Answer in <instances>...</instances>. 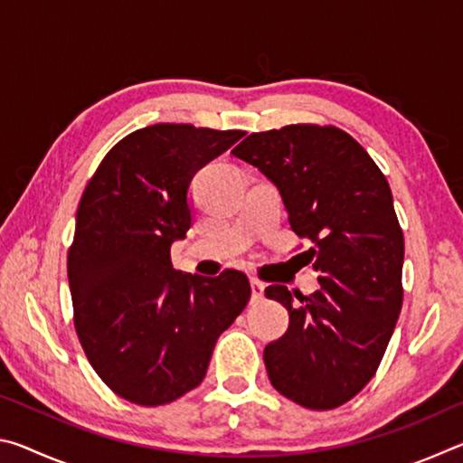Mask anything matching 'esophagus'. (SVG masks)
I'll return each instance as SVG.
<instances>
[{
  "label": "esophagus",
  "mask_w": 463,
  "mask_h": 463,
  "mask_svg": "<svg viewBox=\"0 0 463 463\" xmlns=\"http://www.w3.org/2000/svg\"><path fill=\"white\" fill-rule=\"evenodd\" d=\"M265 294V284L260 279H250V300L253 302H261Z\"/></svg>",
  "instance_id": "obj_1"
}]
</instances>
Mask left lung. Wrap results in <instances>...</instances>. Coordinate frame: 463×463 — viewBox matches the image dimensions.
I'll return each mask as SVG.
<instances>
[{"instance_id": "8db88e82", "label": "left lung", "mask_w": 463, "mask_h": 463, "mask_svg": "<svg viewBox=\"0 0 463 463\" xmlns=\"http://www.w3.org/2000/svg\"><path fill=\"white\" fill-rule=\"evenodd\" d=\"M232 155L269 177L288 221L310 245L320 289L294 298L265 288L284 304L289 325L263 351L271 386L312 411L349 402L373 378L402 308L404 234L386 177L347 132L289 124L253 132Z\"/></svg>"}]
</instances>
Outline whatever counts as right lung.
Wrapping results in <instances>:
<instances>
[{
    "label": "right lung",
    "mask_w": 463,
    "mask_h": 463,
    "mask_svg": "<svg viewBox=\"0 0 463 463\" xmlns=\"http://www.w3.org/2000/svg\"><path fill=\"white\" fill-rule=\"evenodd\" d=\"M242 130L153 124L109 148L85 185L67 276L73 323L96 373L124 401L161 406L200 386L214 345L242 310V271L174 269L192 226L190 184Z\"/></svg>",
    "instance_id": "add662e5"
}]
</instances>
